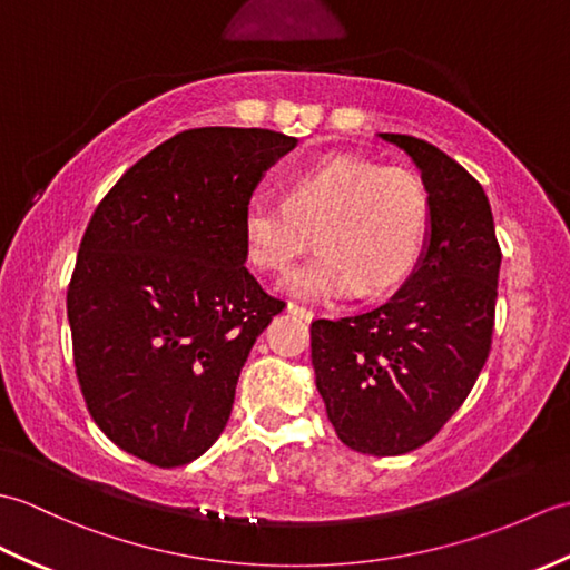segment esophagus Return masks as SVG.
<instances>
[{
  "label": "esophagus",
  "mask_w": 570,
  "mask_h": 570,
  "mask_svg": "<svg viewBox=\"0 0 570 570\" xmlns=\"http://www.w3.org/2000/svg\"><path fill=\"white\" fill-rule=\"evenodd\" d=\"M286 311H288V313H292V316L301 318V321H313V311H308V308H304V306L288 304V306H286Z\"/></svg>",
  "instance_id": "obj_1"
}]
</instances>
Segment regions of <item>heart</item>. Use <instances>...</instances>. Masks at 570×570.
I'll use <instances>...</instances> for the list:
<instances>
[{"label": "heart", "mask_w": 570, "mask_h": 570, "mask_svg": "<svg viewBox=\"0 0 570 570\" xmlns=\"http://www.w3.org/2000/svg\"><path fill=\"white\" fill-rule=\"evenodd\" d=\"M429 227L426 188L404 168L333 156L288 178L284 200L254 196L242 213L247 257L286 272L316 233V257L282 288L304 301L380 296L414 269Z\"/></svg>", "instance_id": "b5f03b06"}]
</instances>
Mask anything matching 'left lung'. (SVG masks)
I'll list each match as a JSON object with an SVG mask.
<instances>
[{"instance_id":"1","label":"left lung","mask_w":570,"mask_h":570,"mask_svg":"<svg viewBox=\"0 0 570 570\" xmlns=\"http://www.w3.org/2000/svg\"><path fill=\"white\" fill-rule=\"evenodd\" d=\"M380 139L419 168L426 242L386 304L311 323V362L337 439L382 458L429 443L465 402L490 355L502 252L485 190L463 166L416 137Z\"/></svg>"}]
</instances>
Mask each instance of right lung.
<instances>
[{
    "mask_svg": "<svg viewBox=\"0 0 570 570\" xmlns=\"http://www.w3.org/2000/svg\"><path fill=\"white\" fill-rule=\"evenodd\" d=\"M296 144L272 129L180 131L92 213L68 323L85 402L122 451L176 468L223 433L249 350L284 308L247 272L242 213Z\"/></svg>",
    "mask_w": 570,
    "mask_h": 570,
    "instance_id": "1",
    "label": "right lung"
}]
</instances>
